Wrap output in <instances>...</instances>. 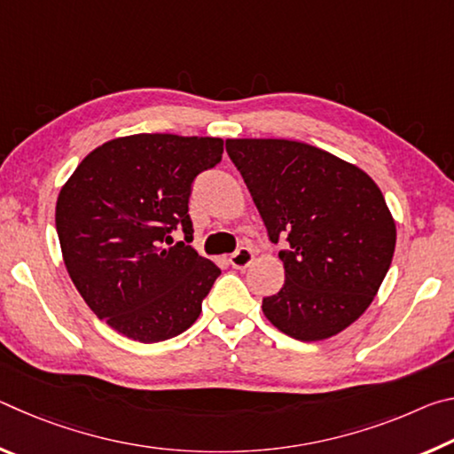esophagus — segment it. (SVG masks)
Masks as SVG:
<instances>
[{
  "label": "esophagus",
  "instance_id": "esophagus-1",
  "mask_svg": "<svg viewBox=\"0 0 454 454\" xmlns=\"http://www.w3.org/2000/svg\"><path fill=\"white\" fill-rule=\"evenodd\" d=\"M252 260H254V252L248 246H242V248H238L232 256H230V264L236 270H244V268H248L252 264Z\"/></svg>",
  "mask_w": 454,
  "mask_h": 454
}]
</instances>
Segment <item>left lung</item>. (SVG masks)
I'll return each instance as SVG.
<instances>
[{"label": "left lung", "mask_w": 454, "mask_h": 454, "mask_svg": "<svg viewBox=\"0 0 454 454\" xmlns=\"http://www.w3.org/2000/svg\"><path fill=\"white\" fill-rule=\"evenodd\" d=\"M278 256L284 286L262 301L280 333L314 342L363 317L393 262L396 224L380 188L358 166L278 137L226 140Z\"/></svg>", "instance_id": "left-lung-1"}]
</instances>
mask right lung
I'll use <instances>...</instances> for the list:
<instances>
[{
    "label": "right lung",
    "instance_id": "right-lung-1",
    "mask_svg": "<svg viewBox=\"0 0 454 454\" xmlns=\"http://www.w3.org/2000/svg\"><path fill=\"white\" fill-rule=\"evenodd\" d=\"M222 152V137L121 136L91 150L61 186V258L91 312L116 333L148 344L198 320L220 268L164 240L176 226L192 234V182Z\"/></svg>",
    "mask_w": 454,
    "mask_h": 454
}]
</instances>
